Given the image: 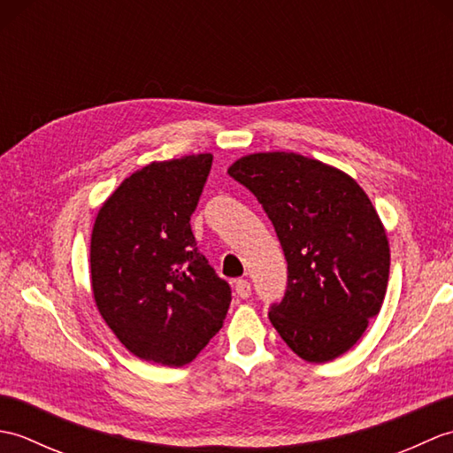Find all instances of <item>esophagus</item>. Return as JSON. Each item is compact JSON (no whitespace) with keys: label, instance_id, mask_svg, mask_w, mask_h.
<instances>
[{"label":"esophagus","instance_id":"1","mask_svg":"<svg viewBox=\"0 0 453 453\" xmlns=\"http://www.w3.org/2000/svg\"><path fill=\"white\" fill-rule=\"evenodd\" d=\"M235 294H237V297L245 300V297L251 296V284H249L247 280H235Z\"/></svg>","mask_w":453,"mask_h":453}]
</instances>
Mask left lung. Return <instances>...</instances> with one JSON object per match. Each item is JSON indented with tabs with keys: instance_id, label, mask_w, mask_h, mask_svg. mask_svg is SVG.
Masks as SVG:
<instances>
[{
	"instance_id": "left-lung-1",
	"label": "left lung",
	"mask_w": 453,
	"mask_h": 453,
	"mask_svg": "<svg viewBox=\"0 0 453 453\" xmlns=\"http://www.w3.org/2000/svg\"><path fill=\"white\" fill-rule=\"evenodd\" d=\"M261 202L288 261L271 323L305 362L339 358L381 310L389 280L386 227L344 171L294 151L239 157L227 169Z\"/></svg>"
}]
</instances>
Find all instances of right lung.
Listing matches in <instances>:
<instances>
[{
    "label": "right lung",
    "mask_w": 453,
    "mask_h": 453,
    "mask_svg": "<svg viewBox=\"0 0 453 453\" xmlns=\"http://www.w3.org/2000/svg\"><path fill=\"white\" fill-rule=\"evenodd\" d=\"M211 153L151 161L103 202L91 234V288L101 317L138 358L180 368L232 302L190 229Z\"/></svg>",
    "instance_id": "1"
}]
</instances>
